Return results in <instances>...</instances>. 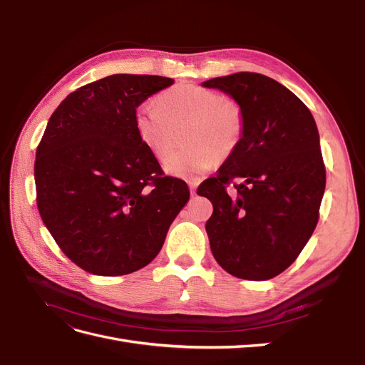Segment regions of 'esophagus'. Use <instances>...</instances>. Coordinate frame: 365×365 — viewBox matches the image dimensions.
I'll list each match as a JSON object with an SVG mask.
<instances>
[{
    "label": "esophagus",
    "mask_w": 365,
    "mask_h": 365,
    "mask_svg": "<svg viewBox=\"0 0 365 365\" xmlns=\"http://www.w3.org/2000/svg\"><path fill=\"white\" fill-rule=\"evenodd\" d=\"M189 187H190V193L195 196V195H196V182L192 181V182L189 184Z\"/></svg>",
    "instance_id": "obj_1"
}]
</instances>
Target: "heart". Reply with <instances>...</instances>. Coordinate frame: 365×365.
I'll use <instances>...</instances> for the list:
<instances>
[{
	"instance_id": "obj_1",
	"label": "heart",
	"mask_w": 365,
	"mask_h": 365,
	"mask_svg": "<svg viewBox=\"0 0 365 365\" xmlns=\"http://www.w3.org/2000/svg\"><path fill=\"white\" fill-rule=\"evenodd\" d=\"M143 143L158 160L172 152L182 130L185 148L165 161V169L187 180L200 178L225 158L244 134V111L233 98L200 85L180 83L163 91L155 106L141 105L134 115Z\"/></svg>"
}]
</instances>
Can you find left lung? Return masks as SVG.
Instances as JSON below:
<instances>
[{
	"label": "left lung",
	"instance_id": "1",
	"mask_svg": "<svg viewBox=\"0 0 365 365\" xmlns=\"http://www.w3.org/2000/svg\"><path fill=\"white\" fill-rule=\"evenodd\" d=\"M244 111V134L219 173L197 187L213 215L205 224L216 262L245 280H269L300 256L318 224L326 168L315 120L288 88L259 73L202 83ZM238 193L230 197L235 179Z\"/></svg>",
	"mask_w": 365,
	"mask_h": 365
}]
</instances>
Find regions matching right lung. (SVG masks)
I'll return each instance as SVG.
<instances>
[{
  "label": "right lung",
  "mask_w": 365,
  "mask_h": 365,
  "mask_svg": "<svg viewBox=\"0 0 365 365\" xmlns=\"http://www.w3.org/2000/svg\"><path fill=\"white\" fill-rule=\"evenodd\" d=\"M170 77L113 74L77 88L48 120L35 160L36 204L56 244L96 275H125L160 252L190 197L135 129L137 106Z\"/></svg>",
  "instance_id": "right-lung-1"
}]
</instances>
